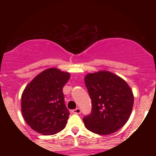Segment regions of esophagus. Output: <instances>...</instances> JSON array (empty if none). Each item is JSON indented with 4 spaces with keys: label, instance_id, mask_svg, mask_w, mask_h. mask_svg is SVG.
<instances>
[{
    "label": "esophagus",
    "instance_id": "34e87169",
    "mask_svg": "<svg viewBox=\"0 0 156 156\" xmlns=\"http://www.w3.org/2000/svg\"><path fill=\"white\" fill-rule=\"evenodd\" d=\"M72 112L75 113V114H80L81 113V109L79 108H76L75 109L72 110Z\"/></svg>",
    "mask_w": 156,
    "mask_h": 156
}]
</instances>
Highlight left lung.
I'll list each match as a JSON object with an SVG mask.
<instances>
[{
	"label": "left lung",
	"mask_w": 156,
	"mask_h": 156,
	"mask_svg": "<svg viewBox=\"0 0 156 156\" xmlns=\"http://www.w3.org/2000/svg\"><path fill=\"white\" fill-rule=\"evenodd\" d=\"M84 82L92 100V112L83 119L90 131L108 135L122 128L133 106L131 88L123 78L108 71L89 73Z\"/></svg>",
	"instance_id": "1"
}]
</instances>
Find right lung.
<instances>
[{
  "mask_svg": "<svg viewBox=\"0 0 156 156\" xmlns=\"http://www.w3.org/2000/svg\"><path fill=\"white\" fill-rule=\"evenodd\" d=\"M69 78V72L50 68L27 84L22 94L21 110L31 129L43 135H53L65 128L69 112L62 87Z\"/></svg>",
  "mask_w": 156,
  "mask_h": 156,
  "instance_id": "obj_1",
  "label": "right lung"
}]
</instances>
